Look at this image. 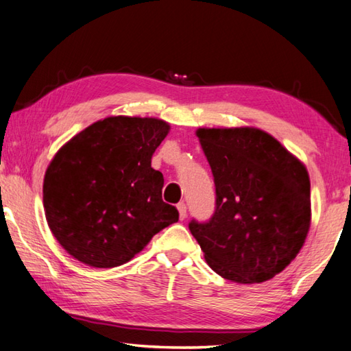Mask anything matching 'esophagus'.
I'll list each match as a JSON object with an SVG mask.
<instances>
[{
	"label": "esophagus",
	"instance_id": "34e87169",
	"mask_svg": "<svg viewBox=\"0 0 351 351\" xmlns=\"http://www.w3.org/2000/svg\"><path fill=\"white\" fill-rule=\"evenodd\" d=\"M178 211H180V219L181 221H184V219L187 217V207H185L184 202L178 204Z\"/></svg>",
	"mask_w": 351,
	"mask_h": 351
}]
</instances>
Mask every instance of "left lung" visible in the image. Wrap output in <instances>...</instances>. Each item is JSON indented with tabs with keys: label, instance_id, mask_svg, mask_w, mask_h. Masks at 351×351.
Listing matches in <instances>:
<instances>
[{
	"label": "left lung",
	"instance_id": "8db88e82",
	"mask_svg": "<svg viewBox=\"0 0 351 351\" xmlns=\"http://www.w3.org/2000/svg\"><path fill=\"white\" fill-rule=\"evenodd\" d=\"M213 171L216 210L189 228L210 267L234 283L277 276L311 228V180L297 156L257 128H199Z\"/></svg>",
	"mask_w": 351,
	"mask_h": 351
}]
</instances>
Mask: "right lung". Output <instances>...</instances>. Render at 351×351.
<instances>
[{"instance_id": "1", "label": "right lung", "mask_w": 351, "mask_h": 351, "mask_svg": "<svg viewBox=\"0 0 351 351\" xmlns=\"http://www.w3.org/2000/svg\"><path fill=\"white\" fill-rule=\"evenodd\" d=\"M169 123L108 117L65 143L44 178L48 226L70 256L93 267L135 257L180 213L162 201L164 178L152 155Z\"/></svg>"}]
</instances>
